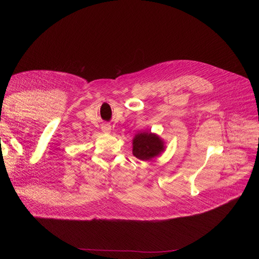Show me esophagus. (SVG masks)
Masks as SVG:
<instances>
[{"label":"esophagus","instance_id":"obj_1","mask_svg":"<svg viewBox=\"0 0 259 259\" xmlns=\"http://www.w3.org/2000/svg\"><path fill=\"white\" fill-rule=\"evenodd\" d=\"M101 131L104 133H110L111 132V126L109 124H104L103 127H101Z\"/></svg>","mask_w":259,"mask_h":259}]
</instances>
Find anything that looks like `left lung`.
<instances>
[{"instance_id":"8db88e82","label":"left lung","mask_w":259,"mask_h":259,"mask_svg":"<svg viewBox=\"0 0 259 259\" xmlns=\"http://www.w3.org/2000/svg\"><path fill=\"white\" fill-rule=\"evenodd\" d=\"M165 150V143L151 132H139L133 138V154L142 161H150Z\"/></svg>"}]
</instances>
